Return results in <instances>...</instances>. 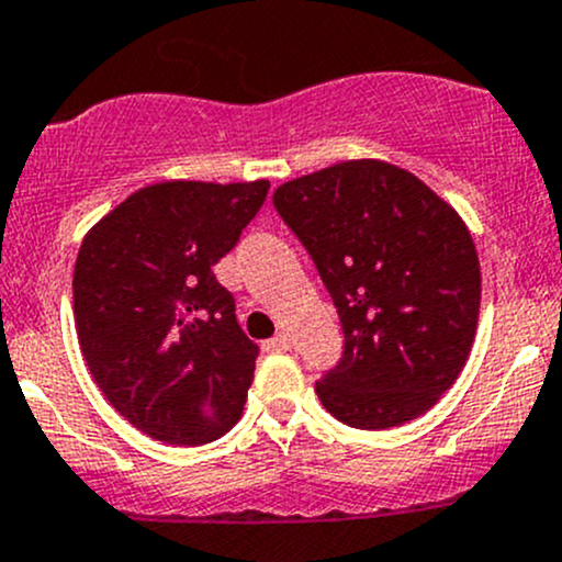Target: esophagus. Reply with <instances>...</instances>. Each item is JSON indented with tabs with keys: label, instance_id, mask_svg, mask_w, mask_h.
Wrapping results in <instances>:
<instances>
[{
	"label": "esophagus",
	"instance_id": "obj_1",
	"mask_svg": "<svg viewBox=\"0 0 562 562\" xmlns=\"http://www.w3.org/2000/svg\"><path fill=\"white\" fill-rule=\"evenodd\" d=\"M263 350L266 353H285V350H291V337L288 334H277V337L266 339Z\"/></svg>",
	"mask_w": 562,
	"mask_h": 562
}]
</instances>
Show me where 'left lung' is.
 I'll return each mask as SVG.
<instances>
[{"mask_svg": "<svg viewBox=\"0 0 562 562\" xmlns=\"http://www.w3.org/2000/svg\"><path fill=\"white\" fill-rule=\"evenodd\" d=\"M342 323V359L315 383L356 429L427 413L462 372L479 326L481 269L462 217L422 179L350 160L274 190Z\"/></svg>", "mask_w": 562, "mask_h": 562, "instance_id": "1", "label": "left lung"}]
</instances>
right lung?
<instances>
[{
    "mask_svg": "<svg viewBox=\"0 0 562 562\" xmlns=\"http://www.w3.org/2000/svg\"><path fill=\"white\" fill-rule=\"evenodd\" d=\"M266 192V179L149 184L81 241V353L105 400L149 438L203 446L241 418L258 345L212 266L239 245Z\"/></svg>",
    "mask_w": 562,
    "mask_h": 562,
    "instance_id": "right-lung-1",
    "label": "right lung"
}]
</instances>
